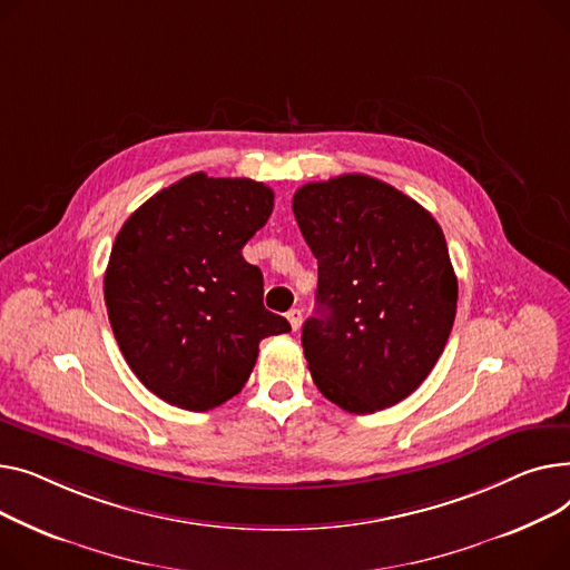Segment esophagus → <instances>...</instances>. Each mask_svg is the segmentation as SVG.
<instances>
[{"mask_svg":"<svg viewBox=\"0 0 570 570\" xmlns=\"http://www.w3.org/2000/svg\"><path fill=\"white\" fill-rule=\"evenodd\" d=\"M287 320H289L292 328H294V331H298L301 322H304V311H301V308H292V311L287 313Z\"/></svg>","mask_w":570,"mask_h":570,"instance_id":"34e87169","label":"esophagus"}]
</instances>
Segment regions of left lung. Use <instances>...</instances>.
Listing matches in <instances>:
<instances>
[{"label": "left lung", "mask_w": 570, "mask_h": 570, "mask_svg": "<svg viewBox=\"0 0 570 570\" xmlns=\"http://www.w3.org/2000/svg\"><path fill=\"white\" fill-rule=\"evenodd\" d=\"M292 209L317 257V315L301 331L313 382L352 414L393 407L430 375L453 328L458 278L442 227L365 175L301 186Z\"/></svg>", "instance_id": "left-lung-1"}]
</instances>
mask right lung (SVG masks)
Listing matches in <instances>:
<instances>
[{"mask_svg": "<svg viewBox=\"0 0 570 570\" xmlns=\"http://www.w3.org/2000/svg\"><path fill=\"white\" fill-rule=\"evenodd\" d=\"M272 212L269 186L195 173L121 225L104 281L108 317L130 371L165 403L223 405L248 382L259 341L292 328L264 308L262 272L242 255Z\"/></svg>", "mask_w": 570, "mask_h": 570, "instance_id": "right-lung-1", "label": "right lung"}]
</instances>
